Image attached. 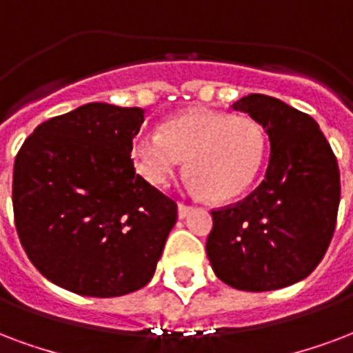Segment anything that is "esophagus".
I'll return each mask as SVG.
<instances>
[{"instance_id":"obj_1","label":"esophagus","mask_w":353,"mask_h":353,"mask_svg":"<svg viewBox=\"0 0 353 353\" xmlns=\"http://www.w3.org/2000/svg\"><path fill=\"white\" fill-rule=\"evenodd\" d=\"M193 206L186 205V203H179V216L180 217H186L188 214H190V210H192Z\"/></svg>"}]
</instances>
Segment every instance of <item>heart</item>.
<instances>
[{
	"mask_svg": "<svg viewBox=\"0 0 353 353\" xmlns=\"http://www.w3.org/2000/svg\"><path fill=\"white\" fill-rule=\"evenodd\" d=\"M137 171L165 188L188 158V174L212 201L242 195L261 169L264 134L251 117L195 110L161 124L160 134L136 137Z\"/></svg>",
	"mask_w": 353,
	"mask_h": 353,
	"instance_id": "heart-1",
	"label": "heart"
}]
</instances>
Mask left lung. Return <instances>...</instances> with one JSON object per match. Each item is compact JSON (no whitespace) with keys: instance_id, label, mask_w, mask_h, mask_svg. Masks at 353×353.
Masks as SVG:
<instances>
[{"instance_id":"8db88e82","label":"left lung","mask_w":353,"mask_h":353,"mask_svg":"<svg viewBox=\"0 0 353 353\" xmlns=\"http://www.w3.org/2000/svg\"><path fill=\"white\" fill-rule=\"evenodd\" d=\"M270 137L266 176L234 205L212 210L206 255L229 287L266 292L305 279L337 223L341 174L330 143L307 113L266 94L232 104Z\"/></svg>"}]
</instances>
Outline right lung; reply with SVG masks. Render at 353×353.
Here are the masks:
<instances>
[{"label":"right lung","mask_w":353,"mask_h":353,"mask_svg":"<svg viewBox=\"0 0 353 353\" xmlns=\"http://www.w3.org/2000/svg\"><path fill=\"white\" fill-rule=\"evenodd\" d=\"M141 108L92 102L52 117L14 160L20 243L46 279L70 292L115 298L154 275L176 203L136 173Z\"/></svg>","instance_id":"obj_1"}]
</instances>
